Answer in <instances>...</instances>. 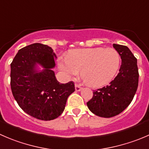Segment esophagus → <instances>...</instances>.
<instances>
[{
	"label": "esophagus",
	"mask_w": 149,
	"mask_h": 149,
	"mask_svg": "<svg viewBox=\"0 0 149 149\" xmlns=\"http://www.w3.org/2000/svg\"><path fill=\"white\" fill-rule=\"evenodd\" d=\"M81 89H82V88L81 87V86H79V85H78V84L75 85V89H76V92H79V91L81 90Z\"/></svg>",
	"instance_id": "1"
}]
</instances>
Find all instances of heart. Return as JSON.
I'll use <instances>...</instances> for the list:
<instances>
[{
    "instance_id": "heart-1",
    "label": "heart",
    "mask_w": 149,
    "mask_h": 149,
    "mask_svg": "<svg viewBox=\"0 0 149 149\" xmlns=\"http://www.w3.org/2000/svg\"><path fill=\"white\" fill-rule=\"evenodd\" d=\"M119 65L120 55L115 49L96 47L72 50L59 67L68 75L75 76L81 70L88 86L100 87L113 79Z\"/></svg>"
}]
</instances>
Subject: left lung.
<instances>
[{
  "label": "left lung",
  "mask_w": 149,
  "mask_h": 149,
  "mask_svg": "<svg viewBox=\"0 0 149 149\" xmlns=\"http://www.w3.org/2000/svg\"><path fill=\"white\" fill-rule=\"evenodd\" d=\"M113 46L122 59L119 73L109 84L94 91L92 98L86 102L94 114L104 118L116 116L127 108L138 86L137 59L126 46Z\"/></svg>",
  "instance_id": "left-lung-1"
}]
</instances>
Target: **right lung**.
<instances>
[{
  "instance_id": "add662e5",
  "label": "right lung",
  "mask_w": 149,
  "mask_h": 149,
  "mask_svg": "<svg viewBox=\"0 0 149 149\" xmlns=\"http://www.w3.org/2000/svg\"><path fill=\"white\" fill-rule=\"evenodd\" d=\"M55 53L50 47L36 43L18 51L11 63V89L23 111L40 120L49 121L63 113L74 83L60 84L52 70ZM44 69L39 71L37 65Z\"/></svg>"
}]
</instances>
